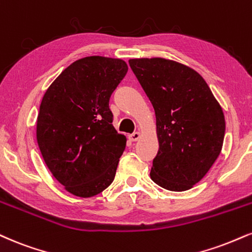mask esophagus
Wrapping results in <instances>:
<instances>
[{
	"label": "esophagus",
	"instance_id": "obj_1",
	"mask_svg": "<svg viewBox=\"0 0 252 252\" xmlns=\"http://www.w3.org/2000/svg\"><path fill=\"white\" fill-rule=\"evenodd\" d=\"M139 137H141V132H138V131H136V132H134V134L129 135V139H130V141H131V142L138 141Z\"/></svg>",
	"mask_w": 252,
	"mask_h": 252
}]
</instances>
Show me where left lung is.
Returning a JSON list of instances; mask_svg holds the SVG:
<instances>
[{"instance_id":"left-lung-1","label":"left lung","mask_w":252,"mask_h":252,"mask_svg":"<svg viewBox=\"0 0 252 252\" xmlns=\"http://www.w3.org/2000/svg\"><path fill=\"white\" fill-rule=\"evenodd\" d=\"M129 64L155 109L159 149L151 180L171 191L191 189L222 150V107L190 66L162 57L131 59Z\"/></svg>"}]
</instances>
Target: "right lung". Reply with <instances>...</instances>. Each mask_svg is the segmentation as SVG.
Wrapping results in <instances>:
<instances>
[{"mask_svg": "<svg viewBox=\"0 0 252 252\" xmlns=\"http://www.w3.org/2000/svg\"><path fill=\"white\" fill-rule=\"evenodd\" d=\"M121 59L88 56L65 68L39 105L36 137L45 164L68 192L98 195L113 183L126 137L113 126L109 99L126 76Z\"/></svg>", "mask_w": 252, "mask_h": 252, "instance_id": "obj_1", "label": "right lung"}]
</instances>
